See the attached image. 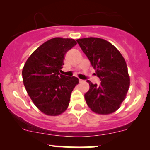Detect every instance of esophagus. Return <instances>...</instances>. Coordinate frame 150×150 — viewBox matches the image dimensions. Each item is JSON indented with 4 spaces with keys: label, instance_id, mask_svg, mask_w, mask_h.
Instances as JSON below:
<instances>
[{
    "label": "esophagus",
    "instance_id": "34e87169",
    "mask_svg": "<svg viewBox=\"0 0 150 150\" xmlns=\"http://www.w3.org/2000/svg\"><path fill=\"white\" fill-rule=\"evenodd\" d=\"M79 82H80V83H83V82H85V81L83 80H81V79H80V80H79Z\"/></svg>",
    "mask_w": 150,
    "mask_h": 150
}]
</instances>
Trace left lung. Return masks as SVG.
Wrapping results in <instances>:
<instances>
[{
	"label": "left lung",
	"instance_id": "1",
	"mask_svg": "<svg viewBox=\"0 0 150 150\" xmlns=\"http://www.w3.org/2000/svg\"><path fill=\"white\" fill-rule=\"evenodd\" d=\"M101 80V84L89 85L85 94L87 104L97 114H111L120 108L130 87V76L124 58L110 42L100 38L77 40Z\"/></svg>",
	"mask_w": 150,
	"mask_h": 150
}]
</instances>
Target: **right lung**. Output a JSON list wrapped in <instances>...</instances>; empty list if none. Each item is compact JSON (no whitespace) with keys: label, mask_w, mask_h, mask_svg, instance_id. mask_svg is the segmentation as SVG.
<instances>
[{"label":"right lung","mask_w":150,"mask_h":150,"mask_svg":"<svg viewBox=\"0 0 150 150\" xmlns=\"http://www.w3.org/2000/svg\"><path fill=\"white\" fill-rule=\"evenodd\" d=\"M75 39L55 37L37 48L26 61L22 79L27 94L47 116L61 115L68 107L79 80L61 75L65 53L76 45Z\"/></svg>","instance_id":"add662e5"}]
</instances>
